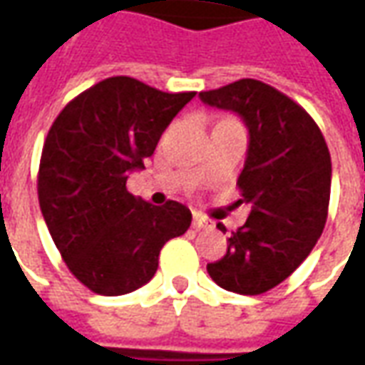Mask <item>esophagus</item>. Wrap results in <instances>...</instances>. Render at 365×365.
<instances>
[{"label": "esophagus", "instance_id": "34e87169", "mask_svg": "<svg viewBox=\"0 0 365 365\" xmlns=\"http://www.w3.org/2000/svg\"><path fill=\"white\" fill-rule=\"evenodd\" d=\"M215 222L211 219H207L203 215H193V229L199 230H207V229H213Z\"/></svg>", "mask_w": 365, "mask_h": 365}]
</instances>
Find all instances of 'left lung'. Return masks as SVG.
Returning <instances> with one entry per match:
<instances>
[{
    "mask_svg": "<svg viewBox=\"0 0 365 365\" xmlns=\"http://www.w3.org/2000/svg\"><path fill=\"white\" fill-rule=\"evenodd\" d=\"M199 97L238 113L250 135L237 183L238 203H248L250 215L207 272L222 289L260 295L287 279L322 235L332 178L329 146L313 117L268 83L245 78ZM217 227L227 232L221 222Z\"/></svg>",
    "mask_w": 365,
    "mask_h": 365,
    "instance_id": "1",
    "label": "left lung"
}]
</instances>
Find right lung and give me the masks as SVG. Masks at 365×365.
I'll return each mask as SVG.
<instances>
[{
    "mask_svg": "<svg viewBox=\"0 0 365 365\" xmlns=\"http://www.w3.org/2000/svg\"><path fill=\"white\" fill-rule=\"evenodd\" d=\"M195 91L166 93L128 76L86 90L60 111L44 140L38 203L76 279L99 295H125L158 269L170 238L191 225L178 201L152 205L127 191L160 136Z\"/></svg>",
    "mask_w": 365,
    "mask_h": 365,
    "instance_id": "1",
    "label": "right lung"
}]
</instances>
